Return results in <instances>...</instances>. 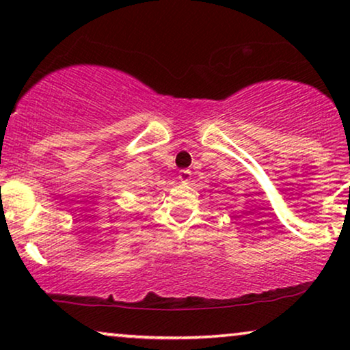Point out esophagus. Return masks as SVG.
I'll return each mask as SVG.
<instances>
[{"instance_id":"1","label":"esophagus","mask_w":350,"mask_h":350,"mask_svg":"<svg viewBox=\"0 0 350 350\" xmlns=\"http://www.w3.org/2000/svg\"><path fill=\"white\" fill-rule=\"evenodd\" d=\"M178 178L181 180V183H188V181L191 180V172L189 170H180Z\"/></svg>"}]
</instances>
